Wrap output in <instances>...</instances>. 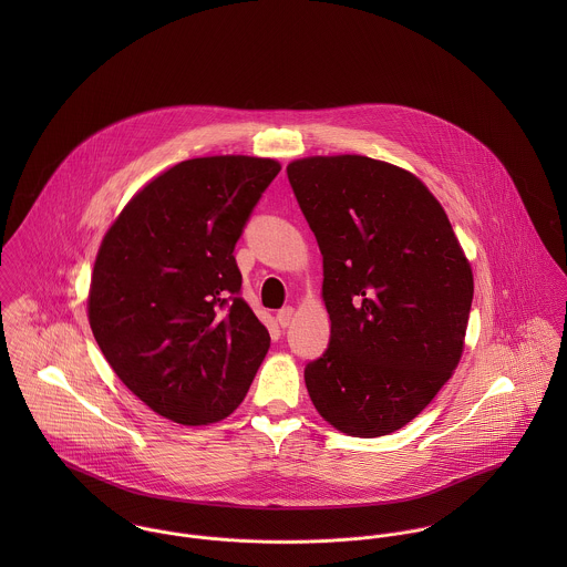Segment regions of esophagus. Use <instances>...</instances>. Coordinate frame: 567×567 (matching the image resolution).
Here are the masks:
<instances>
[{"label": "esophagus", "instance_id": "34e87169", "mask_svg": "<svg viewBox=\"0 0 567 567\" xmlns=\"http://www.w3.org/2000/svg\"><path fill=\"white\" fill-rule=\"evenodd\" d=\"M292 319H295V310H292V308H281V310L277 312V323L281 324L284 329L292 323Z\"/></svg>", "mask_w": 567, "mask_h": 567}]
</instances>
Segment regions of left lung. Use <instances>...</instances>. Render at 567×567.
Segmentation results:
<instances>
[{
  "label": "left lung",
  "instance_id": "1",
  "mask_svg": "<svg viewBox=\"0 0 567 567\" xmlns=\"http://www.w3.org/2000/svg\"><path fill=\"white\" fill-rule=\"evenodd\" d=\"M323 255L331 336L306 367L312 404L336 430L404 427L456 369L474 275L441 203L391 163L360 155L288 165Z\"/></svg>",
  "mask_w": 567,
  "mask_h": 567
}]
</instances>
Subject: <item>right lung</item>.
Returning <instances> with one entry per match:
<instances>
[{
	"label": "right lung",
	"instance_id": "obj_1",
	"mask_svg": "<svg viewBox=\"0 0 567 567\" xmlns=\"http://www.w3.org/2000/svg\"><path fill=\"white\" fill-rule=\"evenodd\" d=\"M279 169L243 155L176 163L133 196L97 250L86 303L95 342L169 421L231 414L270 347L234 250Z\"/></svg>",
	"mask_w": 567,
	"mask_h": 567
}]
</instances>
